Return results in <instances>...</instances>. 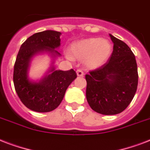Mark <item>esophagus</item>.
<instances>
[{"instance_id": "34e87169", "label": "esophagus", "mask_w": 150, "mask_h": 150, "mask_svg": "<svg viewBox=\"0 0 150 150\" xmlns=\"http://www.w3.org/2000/svg\"><path fill=\"white\" fill-rule=\"evenodd\" d=\"M76 74H77L78 76H79V77H82V76L84 75V72H83L81 69H78V70L76 71Z\"/></svg>"}]
</instances>
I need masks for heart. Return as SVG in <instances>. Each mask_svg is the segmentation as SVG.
I'll return each instance as SVG.
<instances>
[{"instance_id":"1","label":"heart","mask_w":150,"mask_h":150,"mask_svg":"<svg viewBox=\"0 0 150 150\" xmlns=\"http://www.w3.org/2000/svg\"><path fill=\"white\" fill-rule=\"evenodd\" d=\"M111 50V44L107 40L89 38L73 43L71 56L75 59L85 60L88 68L96 69L108 60Z\"/></svg>"}]
</instances>
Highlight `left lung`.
<instances>
[{
	"label": "left lung",
	"instance_id": "obj_1",
	"mask_svg": "<svg viewBox=\"0 0 150 150\" xmlns=\"http://www.w3.org/2000/svg\"><path fill=\"white\" fill-rule=\"evenodd\" d=\"M110 36L114 47L107 63L86 75L88 103L104 115L120 114L127 108L136 93L139 79L132 51L123 41Z\"/></svg>",
	"mask_w": 150,
	"mask_h": 150
}]
</instances>
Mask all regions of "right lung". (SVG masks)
I'll return each mask as SVG.
<instances>
[{"label":"right lung","mask_w":150,"mask_h":150,"mask_svg":"<svg viewBox=\"0 0 150 150\" xmlns=\"http://www.w3.org/2000/svg\"><path fill=\"white\" fill-rule=\"evenodd\" d=\"M61 33L46 30L29 36L22 43L14 66L13 82L15 91L22 103L36 112L45 113L56 109L61 103L66 89L77 77L73 69L68 71L51 68V74L39 82H31L28 78L30 60L35 54L47 51L54 57L61 54L55 48L61 45Z\"/></svg>","instance_id":"right-lung-1"}]
</instances>
